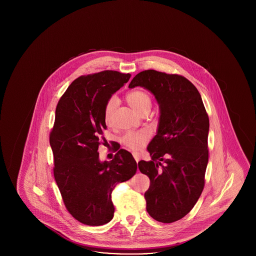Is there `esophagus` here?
I'll use <instances>...</instances> for the list:
<instances>
[{
  "instance_id": "esophagus-1",
  "label": "esophagus",
  "mask_w": 256,
  "mask_h": 256,
  "mask_svg": "<svg viewBox=\"0 0 256 256\" xmlns=\"http://www.w3.org/2000/svg\"><path fill=\"white\" fill-rule=\"evenodd\" d=\"M132 156H134V159H135V161L138 163L139 162V160L141 158V156H140V154H138V152H134L132 154Z\"/></svg>"
}]
</instances>
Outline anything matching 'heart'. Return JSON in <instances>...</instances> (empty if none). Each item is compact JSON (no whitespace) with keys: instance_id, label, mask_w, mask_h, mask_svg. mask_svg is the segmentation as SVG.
I'll return each mask as SVG.
<instances>
[{"instance_id":"obj_1","label":"heart","mask_w":256,"mask_h":256,"mask_svg":"<svg viewBox=\"0 0 256 256\" xmlns=\"http://www.w3.org/2000/svg\"><path fill=\"white\" fill-rule=\"evenodd\" d=\"M126 102L132 106V110L137 113L141 114L144 110H150V98L146 92L141 90H135L130 92L126 96ZM117 98L115 97L110 98L104 108V119L106 122L110 124L112 120L113 112L117 106ZM150 137V132L148 130H141L138 132H128L124 134L121 138L122 145L126 146L132 150H140L146 145L148 140Z\"/></svg>"}]
</instances>
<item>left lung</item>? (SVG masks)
Returning <instances> with one entry per match:
<instances>
[{
	"mask_svg": "<svg viewBox=\"0 0 256 256\" xmlns=\"http://www.w3.org/2000/svg\"><path fill=\"white\" fill-rule=\"evenodd\" d=\"M136 86L154 96L160 111L158 134L146 148L152 160L138 163L150 180L146 211L158 222H174L192 210L204 190L208 115L198 89L182 76L146 70L128 88Z\"/></svg>",
	"mask_w": 256,
	"mask_h": 256,
	"instance_id": "obj_1",
	"label": "left lung"
}]
</instances>
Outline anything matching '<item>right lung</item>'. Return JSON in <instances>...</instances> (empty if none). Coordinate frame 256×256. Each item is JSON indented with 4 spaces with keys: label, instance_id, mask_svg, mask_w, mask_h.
Wrapping results in <instances>:
<instances>
[{
    "label": "right lung",
    "instance_id": "right-lung-1",
    "mask_svg": "<svg viewBox=\"0 0 256 256\" xmlns=\"http://www.w3.org/2000/svg\"><path fill=\"white\" fill-rule=\"evenodd\" d=\"M130 74L102 71L74 80L60 98L50 134L54 176L69 213L87 226H102L114 215L111 193L118 183L132 178L137 163L120 150L102 162L98 148L106 130L104 108Z\"/></svg>",
    "mask_w": 256,
    "mask_h": 256
}]
</instances>
